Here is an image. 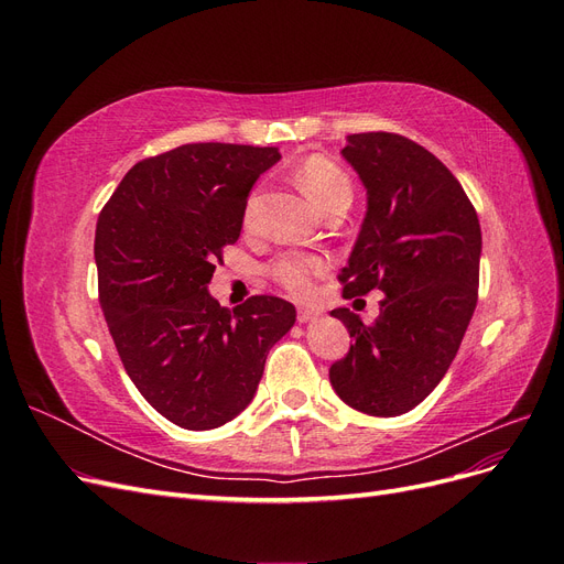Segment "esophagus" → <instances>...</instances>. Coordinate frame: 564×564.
Listing matches in <instances>:
<instances>
[{"label": "esophagus", "instance_id": "1", "mask_svg": "<svg viewBox=\"0 0 564 564\" xmlns=\"http://www.w3.org/2000/svg\"><path fill=\"white\" fill-rule=\"evenodd\" d=\"M299 322L301 324H305V322H313V319H317L319 317V311H313V308H299Z\"/></svg>", "mask_w": 564, "mask_h": 564}]
</instances>
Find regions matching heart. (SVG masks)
<instances>
[{"label": "heart", "instance_id": "b5f03b06", "mask_svg": "<svg viewBox=\"0 0 564 564\" xmlns=\"http://www.w3.org/2000/svg\"><path fill=\"white\" fill-rule=\"evenodd\" d=\"M294 178L301 191L308 195L315 207L324 214L348 209L352 202V181L348 172L334 160L324 155L305 158L294 172ZM256 209H259V195H251L245 207V226L251 228L256 220ZM329 268V261L324 256L313 253H282L268 265V275L275 280L286 292L296 296H305L311 292L313 280Z\"/></svg>", "mask_w": 564, "mask_h": 564}]
</instances>
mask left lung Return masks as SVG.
<instances>
[{
  "label": "left lung",
  "instance_id": "obj_1",
  "mask_svg": "<svg viewBox=\"0 0 564 564\" xmlns=\"http://www.w3.org/2000/svg\"><path fill=\"white\" fill-rule=\"evenodd\" d=\"M340 155L367 187V214L338 280L346 299L379 289L383 301L371 324L332 311L355 344L329 381L357 412L400 416L431 395L464 340L480 284V220L449 169L404 135L352 133Z\"/></svg>",
  "mask_w": 564,
  "mask_h": 564
}]
</instances>
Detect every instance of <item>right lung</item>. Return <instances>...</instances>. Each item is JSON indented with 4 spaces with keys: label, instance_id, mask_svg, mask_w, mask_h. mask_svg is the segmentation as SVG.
Wrapping results in <instances>:
<instances>
[{
    "label": "right lung",
    "instance_id": "obj_1",
    "mask_svg": "<svg viewBox=\"0 0 564 564\" xmlns=\"http://www.w3.org/2000/svg\"><path fill=\"white\" fill-rule=\"evenodd\" d=\"M278 160V148L187 143L133 164L98 216V299L115 348L141 395L181 429L240 414L296 322L278 296L230 313L209 294L251 185Z\"/></svg>",
    "mask_w": 564,
    "mask_h": 564
}]
</instances>
